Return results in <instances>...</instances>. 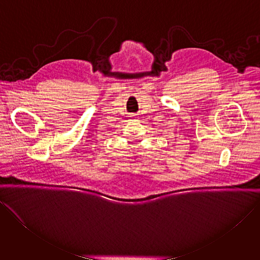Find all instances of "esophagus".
I'll return each mask as SVG.
<instances>
[{
	"label": "esophagus",
	"instance_id": "esophagus-1",
	"mask_svg": "<svg viewBox=\"0 0 260 260\" xmlns=\"http://www.w3.org/2000/svg\"><path fill=\"white\" fill-rule=\"evenodd\" d=\"M136 116V115H133V116Z\"/></svg>",
	"mask_w": 260,
	"mask_h": 260
}]
</instances>
